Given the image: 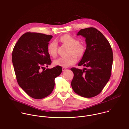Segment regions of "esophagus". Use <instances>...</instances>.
Segmentation results:
<instances>
[{"instance_id": "34e87169", "label": "esophagus", "mask_w": 129, "mask_h": 129, "mask_svg": "<svg viewBox=\"0 0 129 129\" xmlns=\"http://www.w3.org/2000/svg\"><path fill=\"white\" fill-rule=\"evenodd\" d=\"M66 70H67V69H66V68H64V67H63V68H62V71H66Z\"/></svg>"}]
</instances>
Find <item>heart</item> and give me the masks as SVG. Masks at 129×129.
I'll use <instances>...</instances> for the list:
<instances>
[{
    "mask_svg": "<svg viewBox=\"0 0 129 129\" xmlns=\"http://www.w3.org/2000/svg\"><path fill=\"white\" fill-rule=\"evenodd\" d=\"M59 41L70 47V54H73L78 57H81L84 54L85 51L84 46L79 44V41L72 36L64 35L60 37ZM57 44L55 41L50 43L47 47L48 53L50 56L55 57L57 55ZM75 56L72 55L68 57H59L54 61V64L58 66L68 67L77 62V57Z\"/></svg>",
    "mask_w": 129,
    "mask_h": 129,
    "instance_id": "b5f03b06",
    "label": "heart"
}]
</instances>
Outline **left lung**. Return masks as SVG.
Wrapping results in <instances>:
<instances>
[{
	"label": "left lung",
	"mask_w": 129,
	"mask_h": 129,
	"mask_svg": "<svg viewBox=\"0 0 129 129\" xmlns=\"http://www.w3.org/2000/svg\"><path fill=\"white\" fill-rule=\"evenodd\" d=\"M77 35L85 38L86 44L84 54L78 66L86 68L71 69L74 73L71 86L78 95L92 98L102 91L110 78L112 50L108 40L96 28L82 29Z\"/></svg>",
	"instance_id": "1"
}]
</instances>
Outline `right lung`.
I'll return each mask as SVG.
<instances>
[{
	"label": "right lung",
	"instance_id": "obj_1",
	"mask_svg": "<svg viewBox=\"0 0 129 129\" xmlns=\"http://www.w3.org/2000/svg\"><path fill=\"white\" fill-rule=\"evenodd\" d=\"M53 36L37 33L23 34L16 44L12 62L19 86L30 97L41 99L52 92L62 68L47 69L51 60L47 47Z\"/></svg>",
	"mask_w": 129,
	"mask_h": 129
}]
</instances>
